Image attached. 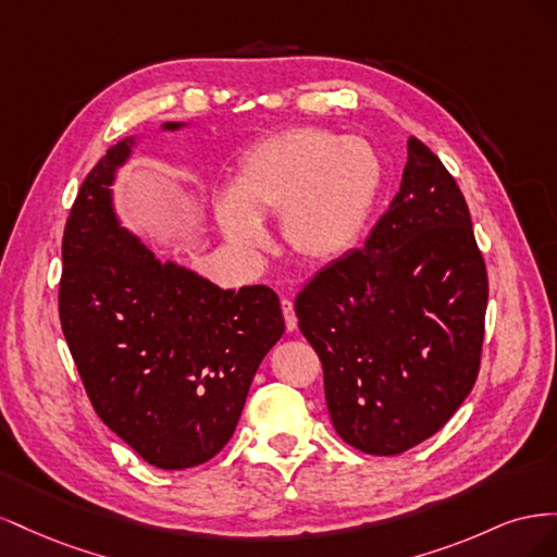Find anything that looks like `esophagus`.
<instances>
[{
  "label": "esophagus",
  "instance_id": "1",
  "mask_svg": "<svg viewBox=\"0 0 557 557\" xmlns=\"http://www.w3.org/2000/svg\"><path fill=\"white\" fill-rule=\"evenodd\" d=\"M281 309H283V318H285V327L290 332L297 330V315H295V307L290 299H281Z\"/></svg>",
  "mask_w": 557,
  "mask_h": 557
}]
</instances>
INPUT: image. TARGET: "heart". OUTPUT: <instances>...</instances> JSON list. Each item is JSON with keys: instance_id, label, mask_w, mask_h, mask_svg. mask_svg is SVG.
<instances>
[{"instance_id": "heart-1", "label": "heart", "mask_w": 557, "mask_h": 557, "mask_svg": "<svg viewBox=\"0 0 557 557\" xmlns=\"http://www.w3.org/2000/svg\"><path fill=\"white\" fill-rule=\"evenodd\" d=\"M383 185L376 148L323 127H293L252 146L232 190L218 197L225 237L260 250V218L281 215L288 248L309 262H332L358 246Z\"/></svg>"}]
</instances>
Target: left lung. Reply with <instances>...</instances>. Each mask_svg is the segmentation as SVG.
Returning a JSON list of instances; mask_svg holds the SVG:
<instances>
[{"mask_svg":"<svg viewBox=\"0 0 557 557\" xmlns=\"http://www.w3.org/2000/svg\"><path fill=\"white\" fill-rule=\"evenodd\" d=\"M407 150L364 246L295 299L332 425L369 455L404 453L448 423L476 383L485 334L487 272L465 195L423 141Z\"/></svg>","mask_w":557,"mask_h":557,"instance_id":"8db88e82","label":"left lung"}]
</instances>
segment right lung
Masks as SVG:
<instances>
[{
	"label": "right lung",
	"mask_w": 557,
	"mask_h": 557,
	"mask_svg": "<svg viewBox=\"0 0 557 557\" xmlns=\"http://www.w3.org/2000/svg\"><path fill=\"white\" fill-rule=\"evenodd\" d=\"M132 144L107 150L66 218L60 323L104 425L148 465L188 469L232 440L250 381L285 323L267 285L223 290L160 262L121 227L109 185Z\"/></svg>",
	"instance_id": "obj_1"
}]
</instances>
